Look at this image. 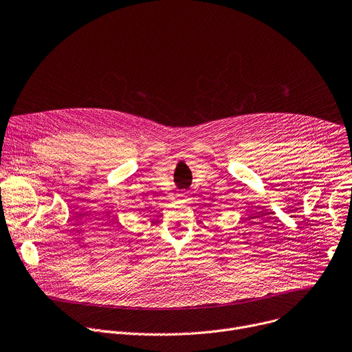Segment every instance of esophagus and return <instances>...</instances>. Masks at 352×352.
Instances as JSON below:
<instances>
[{"label":"esophagus","mask_w":352,"mask_h":352,"mask_svg":"<svg viewBox=\"0 0 352 352\" xmlns=\"http://www.w3.org/2000/svg\"><path fill=\"white\" fill-rule=\"evenodd\" d=\"M177 199H179L180 201H187V200H188V193L182 192V193H179V195H177Z\"/></svg>","instance_id":"obj_1"}]
</instances>
